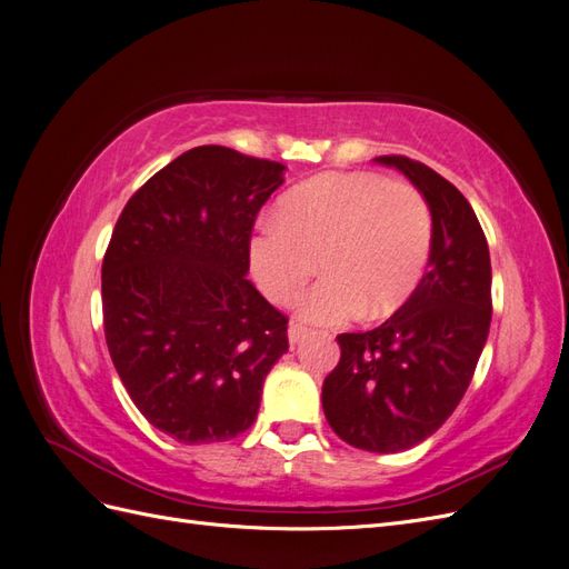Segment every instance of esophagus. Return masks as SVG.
<instances>
[{
	"mask_svg": "<svg viewBox=\"0 0 569 569\" xmlns=\"http://www.w3.org/2000/svg\"><path fill=\"white\" fill-rule=\"evenodd\" d=\"M306 332H308V330H306L303 325H299V322H291V325H289V332H287L291 347H295V343H299V341L306 337Z\"/></svg>",
	"mask_w": 569,
	"mask_h": 569,
	"instance_id": "obj_1",
	"label": "esophagus"
}]
</instances>
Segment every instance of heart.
Wrapping results in <instances>:
<instances>
[{"label":"heart","mask_w":569,"mask_h":569,"mask_svg":"<svg viewBox=\"0 0 569 569\" xmlns=\"http://www.w3.org/2000/svg\"><path fill=\"white\" fill-rule=\"evenodd\" d=\"M432 211L406 180L377 173H325L282 199L280 216H266L249 242L258 289L291 306L313 278L301 318L343 325L358 316L387 318L420 284L432 251Z\"/></svg>","instance_id":"heart-1"}]
</instances>
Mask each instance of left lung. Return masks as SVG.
<instances>
[{
    "label": "left lung",
    "instance_id": "1",
    "mask_svg": "<svg viewBox=\"0 0 569 569\" xmlns=\"http://www.w3.org/2000/svg\"><path fill=\"white\" fill-rule=\"evenodd\" d=\"M425 194L432 251L410 299L368 332L339 335L322 410L339 439L372 453L418 446L451 418L470 387L491 325V258L458 189L420 161L380 157Z\"/></svg>",
    "mask_w": 569,
    "mask_h": 569
}]
</instances>
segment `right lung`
<instances>
[{
  "instance_id": "right-lung-1",
  "label": "right lung",
  "mask_w": 569,
  "mask_h": 569,
  "mask_svg": "<svg viewBox=\"0 0 569 569\" xmlns=\"http://www.w3.org/2000/svg\"><path fill=\"white\" fill-rule=\"evenodd\" d=\"M284 166L184 151L120 213L101 266L104 335L142 416L180 443L228 441L258 416L287 318L247 280L256 213Z\"/></svg>"
}]
</instances>
